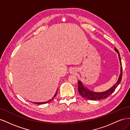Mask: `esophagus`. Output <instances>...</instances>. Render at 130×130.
Instances as JSON below:
<instances>
[{"label":"esophagus","mask_w":130,"mask_h":130,"mask_svg":"<svg viewBox=\"0 0 130 130\" xmlns=\"http://www.w3.org/2000/svg\"><path fill=\"white\" fill-rule=\"evenodd\" d=\"M74 72H75V70H74V69H72L71 70V71H70V73H74Z\"/></svg>","instance_id":"34e87169"}]
</instances>
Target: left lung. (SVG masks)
<instances>
[{"label": "left lung", "mask_w": 130, "mask_h": 130, "mask_svg": "<svg viewBox=\"0 0 130 130\" xmlns=\"http://www.w3.org/2000/svg\"><path fill=\"white\" fill-rule=\"evenodd\" d=\"M115 50L116 52L118 54V56L119 58V61L120 63V74L119 77L118 78L116 84L114 85L113 86L109 89L108 90H106V91L100 92V93H97L92 92L91 90H89L88 88H86L85 86L82 84V82L81 81H78V92L80 93V95L85 99L90 100H98L105 99L107 98L108 96H109L111 94L115 91L116 88L117 87V86L119 85V84L120 83L121 78H122V75H123V68H122L121 65V58L120 56V54L118 52V49H117L116 48H115Z\"/></svg>", "instance_id": "8db88e82"}]
</instances>
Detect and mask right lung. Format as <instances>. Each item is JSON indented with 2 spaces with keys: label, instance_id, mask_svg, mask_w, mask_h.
Wrapping results in <instances>:
<instances>
[{
  "label": "right lung",
  "instance_id": "obj_1",
  "mask_svg": "<svg viewBox=\"0 0 130 130\" xmlns=\"http://www.w3.org/2000/svg\"><path fill=\"white\" fill-rule=\"evenodd\" d=\"M57 90H58V89L57 90V91H56V93H55V94L54 95V97L52 98V99L51 100H49V101H46V102H42V103H34V104H37V105H41V104H46V103H49L50 101H52L54 98V97H55L56 96V94H57Z\"/></svg>",
  "mask_w": 130,
  "mask_h": 130
}]
</instances>
